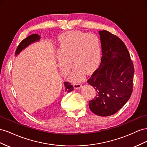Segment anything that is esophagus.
I'll use <instances>...</instances> for the list:
<instances>
[{
	"instance_id": "34e87169",
	"label": "esophagus",
	"mask_w": 147,
	"mask_h": 147,
	"mask_svg": "<svg viewBox=\"0 0 147 147\" xmlns=\"http://www.w3.org/2000/svg\"><path fill=\"white\" fill-rule=\"evenodd\" d=\"M73 86H74V89H79V88H81V86H82V84H81V83H79V82H76V83H74Z\"/></svg>"
}]
</instances>
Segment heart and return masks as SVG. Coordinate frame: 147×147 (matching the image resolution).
<instances>
[{
    "mask_svg": "<svg viewBox=\"0 0 147 147\" xmlns=\"http://www.w3.org/2000/svg\"><path fill=\"white\" fill-rule=\"evenodd\" d=\"M57 63L62 73L74 66L70 78L78 81L85 72L89 74L98 68L101 61L102 46L99 37L94 34L79 31L65 32L58 37Z\"/></svg>",
    "mask_w": 147,
    "mask_h": 147,
    "instance_id": "heart-1",
    "label": "heart"
}]
</instances>
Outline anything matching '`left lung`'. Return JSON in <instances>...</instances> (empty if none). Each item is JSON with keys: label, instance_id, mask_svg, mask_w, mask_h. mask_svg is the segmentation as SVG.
I'll return each mask as SVG.
<instances>
[{"label": "left lung", "instance_id": "8db88e82", "mask_svg": "<svg viewBox=\"0 0 147 147\" xmlns=\"http://www.w3.org/2000/svg\"><path fill=\"white\" fill-rule=\"evenodd\" d=\"M98 32L102 57L98 68L87 81L97 92L89 106L94 114L108 116L118 112L131 97L134 67L122 40L106 30Z\"/></svg>", "mask_w": 147, "mask_h": 147}]
</instances>
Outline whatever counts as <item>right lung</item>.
<instances>
[{
  "label": "right lung",
  "mask_w": 147,
  "mask_h": 147,
  "mask_svg": "<svg viewBox=\"0 0 147 147\" xmlns=\"http://www.w3.org/2000/svg\"><path fill=\"white\" fill-rule=\"evenodd\" d=\"M40 39V36H39L37 34H34L27 37L26 38H25L21 42L20 44L18 46V47L16 49V52H15V55L16 56L17 55H18V54L22 52L23 49L27 47L29 45H30L32 42H35L36 41H39ZM64 84H65L66 92H69L73 90L74 87L73 85H71L69 82H65Z\"/></svg>",
  "instance_id": "obj_1"
}]
</instances>
